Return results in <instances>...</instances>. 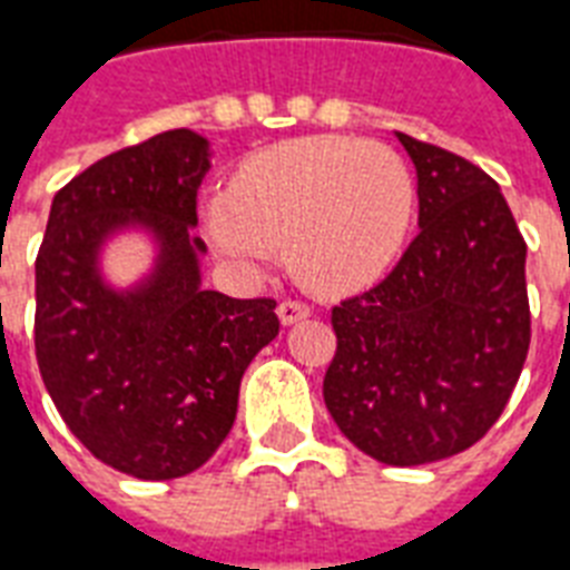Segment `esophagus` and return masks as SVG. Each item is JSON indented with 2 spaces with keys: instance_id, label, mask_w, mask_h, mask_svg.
Instances as JSON below:
<instances>
[{
  "instance_id": "1",
  "label": "esophagus",
  "mask_w": 570,
  "mask_h": 570,
  "mask_svg": "<svg viewBox=\"0 0 570 570\" xmlns=\"http://www.w3.org/2000/svg\"><path fill=\"white\" fill-rule=\"evenodd\" d=\"M276 315H279L282 324L291 326L312 315V308H308L306 303H299V299H285V303H279V308H276Z\"/></svg>"
}]
</instances>
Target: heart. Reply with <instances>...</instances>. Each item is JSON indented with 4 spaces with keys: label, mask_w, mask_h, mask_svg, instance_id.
Masks as SVG:
<instances>
[{
    "label": "heart",
    "mask_w": 570,
    "mask_h": 570,
    "mask_svg": "<svg viewBox=\"0 0 570 570\" xmlns=\"http://www.w3.org/2000/svg\"><path fill=\"white\" fill-rule=\"evenodd\" d=\"M413 214L416 184L392 148L306 136L240 160L205 235L225 262L255 267L279 249L306 288L342 294L390 271Z\"/></svg>",
    "instance_id": "1"
}]
</instances>
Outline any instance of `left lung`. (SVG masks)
Segmentation results:
<instances>
[{
    "label": "left lung",
    "mask_w": 570,
    "mask_h": 570,
    "mask_svg": "<svg viewBox=\"0 0 570 570\" xmlns=\"http://www.w3.org/2000/svg\"><path fill=\"white\" fill-rule=\"evenodd\" d=\"M416 166L419 235L395 271L333 308L324 401L374 461L419 466L479 443L529 351L527 244L500 184L395 134Z\"/></svg>",
    "instance_id": "left-lung-1"
}]
</instances>
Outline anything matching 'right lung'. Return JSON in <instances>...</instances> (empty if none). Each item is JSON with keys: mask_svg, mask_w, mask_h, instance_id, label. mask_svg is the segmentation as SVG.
Returning a JSON list of instances; mask_svg holds the SVG:
<instances>
[{"mask_svg": "<svg viewBox=\"0 0 570 570\" xmlns=\"http://www.w3.org/2000/svg\"><path fill=\"white\" fill-rule=\"evenodd\" d=\"M210 142L187 127L109 154L56 193L35 262V354L70 434L118 473L166 482L205 464L237 416L240 377L279 335L276 299L202 288L193 237ZM139 230L153 271L127 289L102 249Z\"/></svg>", "mask_w": 570, "mask_h": 570, "instance_id": "right-lung-1", "label": "right lung"}]
</instances>
